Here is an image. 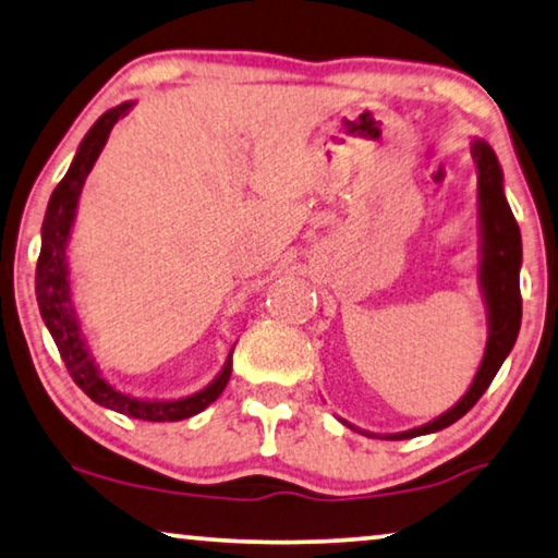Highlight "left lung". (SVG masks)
Instances as JSON below:
<instances>
[{
	"label": "left lung",
	"instance_id": "1",
	"mask_svg": "<svg viewBox=\"0 0 558 558\" xmlns=\"http://www.w3.org/2000/svg\"><path fill=\"white\" fill-rule=\"evenodd\" d=\"M471 157L476 162L478 178V286L486 303L488 338L481 365L473 376L471 386L461 396V401L440 413L438 418L423 423L418 428L401 430V434H386L380 438L403 440L436 434L463 418L486 388L492 386L498 368L511 353L521 328V230L513 218L509 199L504 195V170L498 165L494 147L486 140L476 137L471 143ZM345 423V421H343ZM373 436V434H365Z\"/></svg>",
	"mask_w": 558,
	"mask_h": 558
}]
</instances>
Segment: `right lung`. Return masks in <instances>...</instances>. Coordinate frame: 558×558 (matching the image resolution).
I'll use <instances>...</instances> for the list:
<instances>
[{
  "instance_id": "obj_1",
  "label": "right lung",
  "mask_w": 558,
  "mask_h": 558,
  "mask_svg": "<svg viewBox=\"0 0 558 558\" xmlns=\"http://www.w3.org/2000/svg\"><path fill=\"white\" fill-rule=\"evenodd\" d=\"M132 105L135 102H122L118 107H112V110H107L102 118L89 128L87 135L82 137L77 153H74L70 170H66L62 182L54 187L52 197H49L45 222H41V251L37 260L35 293L41 320H45L49 336L54 338L57 351H60L66 371H70L74 384L85 390L95 403L140 421H182L205 411L213 401H218L232 373V351L218 376L193 396L160 401V398H137L122 393V390L114 388L110 380L102 376V371H99L95 355L87 345L85 332H82L80 315L74 311L72 301L66 245H70L72 238L74 218H77L82 187H85L87 174L95 168L97 157L102 153L107 137H110L114 122L124 118Z\"/></svg>"
}]
</instances>
